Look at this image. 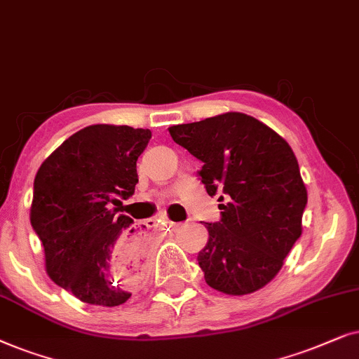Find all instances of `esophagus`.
Wrapping results in <instances>:
<instances>
[{"label": "esophagus", "instance_id": "1", "mask_svg": "<svg viewBox=\"0 0 359 359\" xmlns=\"http://www.w3.org/2000/svg\"><path fill=\"white\" fill-rule=\"evenodd\" d=\"M157 222H161L162 224H167V226H174V222H170V219L169 218H167V217H161L159 219H157Z\"/></svg>", "mask_w": 359, "mask_h": 359}]
</instances>
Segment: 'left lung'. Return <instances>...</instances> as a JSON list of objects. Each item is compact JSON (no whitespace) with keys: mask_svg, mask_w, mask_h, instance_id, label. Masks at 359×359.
<instances>
[{"mask_svg":"<svg viewBox=\"0 0 359 359\" xmlns=\"http://www.w3.org/2000/svg\"><path fill=\"white\" fill-rule=\"evenodd\" d=\"M177 144L203 162L208 195L222 189V219L207 223L197 261L218 292L246 295L280 271L302 235L307 189L289 142L250 114L228 111L170 126Z\"/></svg>","mask_w":359,"mask_h":359,"instance_id":"left-lung-1","label":"left lung"}]
</instances>
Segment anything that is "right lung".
I'll return each instance as SVG.
<instances>
[{
  "label": "right lung",
  "instance_id": "1",
  "mask_svg": "<svg viewBox=\"0 0 359 359\" xmlns=\"http://www.w3.org/2000/svg\"><path fill=\"white\" fill-rule=\"evenodd\" d=\"M149 130L92 124L65 140L34 179L31 224L42 241L46 272L90 305L116 307L146 274V236L111 210L135 194L136 161Z\"/></svg>",
  "mask_w": 359,
  "mask_h": 359
}]
</instances>
